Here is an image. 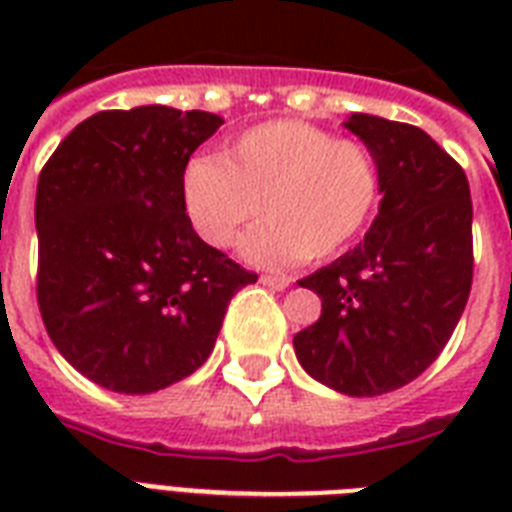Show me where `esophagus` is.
I'll use <instances>...</instances> for the list:
<instances>
[{
  "label": "esophagus",
  "instance_id": "obj_1",
  "mask_svg": "<svg viewBox=\"0 0 512 512\" xmlns=\"http://www.w3.org/2000/svg\"><path fill=\"white\" fill-rule=\"evenodd\" d=\"M260 281H263L265 287H271V289H287L289 287L287 276H279V273H263V276H260Z\"/></svg>",
  "mask_w": 512,
  "mask_h": 512
}]
</instances>
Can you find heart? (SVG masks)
Returning <instances> with one entry per match:
<instances>
[{"instance_id": "heart-1", "label": "heart", "mask_w": 512, "mask_h": 512, "mask_svg": "<svg viewBox=\"0 0 512 512\" xmlns=\"http://www.w3.org/2000/svg\"><path fill=\"white\" fill-rule=\"evenodd\" d=\"M380 196V164L364 143L297 119L257 124L183 175L185 212L209 247H228L263 209L268 220L241 239V255L271 268L345 252Z\"/></svg>"}]
</instances>
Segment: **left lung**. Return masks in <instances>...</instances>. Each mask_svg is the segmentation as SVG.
I'll return each instance as SVG.
<instances>
[{"mask_svg": "<svg viewBox=\"0 0 512 512\" xmlns=\"http://www.w3.org/2000/svg\"><path fill=\"white\" fill-rule=\"evenodd\" d=\"M380 164V212L364 241L300 281L321 316L295 335L313 380L382 396L420 377L452 337L473 284V204L462 167L420 127L345 122Z\"/></svg>", "mask_w": 512, "mask_h": 512, "instance_id": "left-lung-1", "label": "left lung"}]
</instances>
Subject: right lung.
<instances>
[{"mask_svg":"<svg viewBox=\"0 0 512 512\" xmlns=\"http://www.w3.org/2000/svg\"><path fill=\"white\" fill-rule=\"evenodd\" d=\"M223 119L138 106L76 124L36 185V300L76 372L143 396L209 358L257 273L209 247L183 204L188 159Z\"/></svg>","mask_w":512,"mask_h":512,"instance_id":"add662e5","label":"right lung"}]
</instances>
